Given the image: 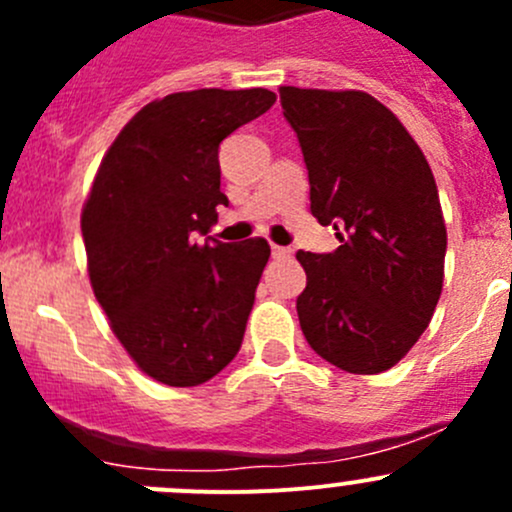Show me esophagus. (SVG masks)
<instances>
[{
  "label": "esophagus",
  "mask_w": 512,
  "mask_h": 512,
  "mask_svg": "<svg viewBox=\"0 0 512 512\" xmlns=\"http://www.w3.org/2000/svg\"><path fill=\"white\" fill-rule=\"evenodd\" d=\"M272 257H275V260H289V257H292V250H289V247L272 245Z\"/></svg>",
  "instance_id": "esophagus-1"
}]
</instances>
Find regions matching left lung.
Returning <instances> with one entry per match:
<instances>
[{"instance_id": "8db88e82", "label": "left lung", "mask_w": 512, "mask_h": 512, "mask_svg": "<svg viewBox=\"0 0 512 512\" xmlns=\"http://www.w3.org/2000/svg\"><path fill=\"white\" fill-rule=\"evenodd\" d=\"M312 215L334 252H297L304 339L349 374H381L428 327L443 287L446 225L436 180L399 118L364 91L282 86Z\"/></svg>"}]
</instances>
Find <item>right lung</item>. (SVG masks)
Segmentation results:
<instances>
[{"instance_id":"right-lung-1","label":"right lung","mask_w":512,"mask_h":512,"mask_svg":"<svg viewBox=\"0 0 512 512\" xmlns=\"http://www.w3.org/2000/svg\"><path fill=\"white\" fill-rule=\"evenodd\" d=\"M275 98L170 94L141 108L101 160L81 213L91 285L118 342L160 384H205L240 352L270 245L199 237L230 205L220 143Z\"/></svg>"}]
</instances>
